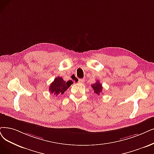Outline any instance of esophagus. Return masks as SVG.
Returning a JSON list of instances; mask_svg holds the SVG:
<instances>
[{"instance_id":"esophagus-1","label":"esophagus","mask_w":154,"mask_h":154,"mask_svg":"<svg viewBox=\"0 0 154 154\" xmlns=\"http://www.w3.org/2000/svg\"><path fill=\"white\" fill-rule=\"evenodd\" d=\"M84 82H85L84 79H79L78 81V83H83Z\"/></svg>"}]
</instances>
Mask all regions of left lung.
Masks as SVG:
<instances>
[{"mask_svg":"<svg viewBox=\"0 0 154 154\" xmlns=\"http://www.w3.org/2000/svg\"><path fill=\"white\" fill-rule=\"evenodd\" d=\"M91 87L94 90V93L97 95H99L102 91V86L98 80L95 83L91 85Z\"/></svg>","mask_w":154,"mask_h":154,"instance_id":"obj_1","label":"left lung"}]
</instances>
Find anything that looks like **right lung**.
Instances as JSON below:
<instances>
[{
    "mask_svg": "<svg viewBox=\"0 0 154 154\" xmlns=\"http://www.w3.org/2000/svg\"><path fill=\"white\" fill-rule=\"evenodd\" d=\"M72 83L71 80L66 82L61 77L56 78L49 87V91L56 96L60 94H63Z\"/></svg>",
    "mask_w": 154,
    "mask_h": 154,
    "instance_id": "1",
    "label": "right lung"
}]
</instances>
